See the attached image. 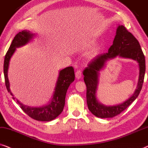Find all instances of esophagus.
Returning a JSON list of instances; mask_svg holds the SVG:
<instances>
[{
  "label": "esophagus",
  "mask_w": 148,
  "mask_h": 148,
  "mask_svg": "<svg viewBox=\"0 0 148 148\" xmlns=\"http://www.w3.org/2000/svg\"><path fill=\"white\" fill-rule=\"evenodd\" d=\"M75 75H76V79H80L81 76H82V72H81V70H78L76 72V73H75Z\"/></svg>",
  "instance_id": "1"
}]
</instances>
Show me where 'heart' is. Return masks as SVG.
<instances>
[{"label": "heart", "instance_id": "heart-1", "mask_svg": "<svg viewBox=\"0 0 148 148\" xmlns=\"http://www.w3.org/2000/svg\"><path fill=\"white\" fill-rule=\"evenodd\" d=\"M97 53H98V49H95V50L92 51V52L91 53L90 56H95L97 55Z\"/></svg>", "mask_w": 148, "mask_h": 148}]
</instances>
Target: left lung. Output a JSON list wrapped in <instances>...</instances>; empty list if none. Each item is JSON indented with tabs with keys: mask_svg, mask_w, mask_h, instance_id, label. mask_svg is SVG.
Listing matches in <instances>:
<instances>
[{
	"mask_svg": "<svg viewBox=\"0 0 148 148\" xmlns=\"http://www.w3.org/2000/svg\"><path fill=\"white\" fill-rule=\"evenodd\" d=\"M119 55L123 57L132 58L139 64L140 76L138 88L134 94L127 101L115 106L107 107L100 104L95 98L98 72L109 59ZM145 72V56L139 41L123 25L116 29V35L113 45L107 53L99 54L93 58L88 67L83 72L84 81L86 86V101L88 109L93 115L99 118H111L119 115L126 109L137 99L142 88Z\"/></svg>",
	"mask_w": 148,
	"mask_h": 148,
	"instance_id": "8db88e82",
	"label": "left lung"
}]
</instances>
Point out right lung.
<instances>
[{"label":"right lung","mask_w":148,"mask_h":148,"mask_svg":"<svg viewBox=\"0 0 148 148\" xmlns=\"http://www.w3.org/2000/svg\"><path fill=\"white\" fill-rule=\"evenodd\" d=\"M33 34L27 31H22L14 36L12 43L8 49L4 61V75H5V85L8 92L12 95L9 88V82L8 79V69L9 61L12 54L16 50V47L23 46L27 43L32 38ZM75 78L74 70L72 66L67 67L60 72L55 92L50 103L48 105L41 107H29L23 105L18 101H16L21 109L31 118L41 121H50L57 117L63 111L65 105V98L68 87ZM13 99L14 98L13 97Z\"/></svg>","instance_id":"right-lung-1"}]
</instances>
